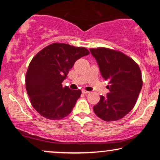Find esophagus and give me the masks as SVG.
<instances>
[{"mask_svg": "<svg viewBox=\"0 0 160 160\" xmlns=\"http://www.w3.org/2000/svg\"><path fill=\"white\" fill-rule=\"evenodd\" d=\"M82 93H84V94H88V93H89V92L85 90V89H83V90H82Z\"/></svg>", "mask_w": 160, "mask_h": 160, "instance_id": "1", "label": "esophagus"}]
</instances>
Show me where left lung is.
<instances>
[{
    "label": "left lung",
    "mask_w": 160,
    "mask_h": 160,
    "mask_svg": "<svg viewBox=\"0 0 160 160\" xmlns=\"http://www.w3.org/2000/svg\"><path fill=\"white\" fill-rule=\"evenodd\" d=\"M96 59L101 75L109 82V92L100 96L93 107L98 117L106 122L117 121L134 108L143 86L138 65L126 54L105 47L89 49Z\"/></svg>",
    "instance_id": "obj_1"
}]
</instances>
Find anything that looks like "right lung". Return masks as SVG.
Masks as SVG:
<instances>
[{
  "mask_svg": "<svg viewBox=\"0 0 160 160\" xmlns=\"http://www.w3.org/2000/svg\"><path fill=\"white\" fill-rule=\"evenodd\" d=\"M89 54L84 47L54 43L41 50L30 62L25 76L26 90L32 107L46 119L67 117L82 94L62 83L78 59Z\"/></svg>",
  "mask_w": 160,
  "mask_h": 160,
  "instance_id": "1",
  "label": "right lung"
}]
</instances>
